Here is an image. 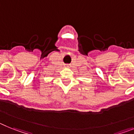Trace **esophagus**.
<instances>
[{
	"label": "esophagus",
	"instance_id": "1",
	"mask_svg": "<svg viewBox=\"0 0 134 134\" xmlns=\"http://www.w3.org/2000/svg\"><path fill=\"white\" fill-rule=\"evenodd\" d=\"M67 67H69V66H67Z\"/></svg>",
	"mask_w": 134,
	"mask_h": 134
}]
</instances>
